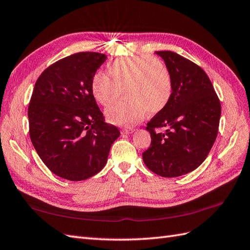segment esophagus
Returning <instances> with one entry per match:
<instances>
[{
  "instance_id": "obj_1",
  "label": "esophagus",
  "mask_w": 250,
  "mask_h": 250,
  "mask_svg": "<svg viewBox=\"0 0 250 250\" xmlns=\"http://www.w3.org/2000/svg\"><path fill=\"white\" fill-rule=\"evenodd\" d=\"M135 130L132 129V127H125V129L121 130V134L123 135H127V134H132L133 132H134Z\"/></svg>"
}]
</instances>
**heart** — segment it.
<instances>
[{
  "label": "heart",
  "mask_w": 250,
  "mask_h": 250,
  "mask_svg": "<svg viewBox=\"0 0 250 250\" xmlns=\"http://www.w3.org/2000/svg\"><path fill=\"white\" fill-rule=\"evenodd\" d=\"M109 77L98 71L91 81L92 96L103 106L112 105L124 90L125 100L108 107L105 117L109 124L131 126L146 112L162 111L172 95V79L165 63L150 55L115 61L109 66Z\"/></svg>",
  "instance_id": "heart-1"
}]
</instances>
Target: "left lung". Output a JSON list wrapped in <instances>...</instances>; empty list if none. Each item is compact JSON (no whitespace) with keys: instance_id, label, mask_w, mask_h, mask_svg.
I'll use <instances>...</instances> for the list:
<instances>
[{"instance_id":"left-lung-1","label":"left lung","mask_w":250,"mask_h":250,"mask_svg":"<svg viewBox=\"0 0 250 250\" xmlns=\"http://www.w3.org/2000/svg\"><path fill=\"white\" fill-rule=\"evenodd\" d=\"M172 79L167 105L149 121L151 145L143 153L144 163L156 175L180 177L199 167L215 142L220 102L210 79L196 63L171 51H159ZM155 127H165L163 133Z\"/></svg>"}]
</instances>
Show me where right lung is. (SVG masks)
I'll return each instance as SVG.
<instances>
[{
  "mask_svg": "<svg viewBox=\"0 0 250 250\" xmlns=\"http://www.w3.org/2000/svg\"><path fill=\"white\" fill-rule=\"evenodd\" d=\"M105 54L81 52L46 68L28 105L30 136L44 165L62 179L82 181L105 166L120 135L105 123L91 92V81Z\"/></svg>",
  "mask_w": 250,
  "mask_h": 250,
  "instance_id": "right-lung-1",
  "label": "right lung"
}]
</instances>
